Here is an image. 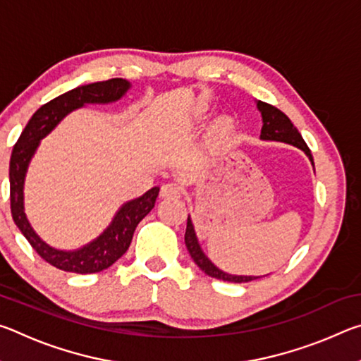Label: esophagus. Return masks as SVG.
Returning <instances> with one entry per match:
<instances>
[{
  "instance_id": "esophagus-1",
  "label": "esophagus",
  "mask_w": 361,
  "mask_h": 361,
  "mask_svg": "<svg viewBox=\"0 0 361 361\" xmlns=\"http://www.w3.org/2000/svg\"><path fill=\"white\" fill-rule=\"evenodd\" d=\"M161 197L162 199H178L180 197V188L175 183H166L161 188Z\"/></svg>"
}]
</instances>
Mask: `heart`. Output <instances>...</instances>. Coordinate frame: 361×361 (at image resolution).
I'll list each match as a JSON object with an SVG mask.
<instances>
[{"instance_id": "1", "label": "heart", "mask_w": 361, "mask_h": 361, "mask_svg": "<svg viewBox=\"0 0 361 361\" xmlns=\"http://www.w3.org/2000/svg\"><path fill=\"white\" fill-rule=\"evenodd\" d=\"M234 121L228 118V116H219L210 127V138L215 143H226L234 135Z\"/></svg>"}]
</instances>
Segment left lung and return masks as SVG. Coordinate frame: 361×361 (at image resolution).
I'll list each match as a JSON object with an SVG mask.
<instances>
[{
  "instance_id": "left-lung-1",
  "label": "left lung",
  "mask_w": 361,
  "mask_h": 361,
  "mask_svg": "<svg viewBox=\"0 0 361 361\" xmlns=\"http://www.w3.org/2000/svg\"><path fill=\"white\" fill-rule=\"evenodd\" d=\"M256 106H258L262 118V129H261L259 138L264 140V142H280V143L296 146V148L304 151V154L309 157L310 164L314 166V159H312V154H310V149L307 148V145H305V142L302 140L301 133L298 132L296 127L293 126V122L288 119V116L280 111L279 108L269 105V103H264L261 100H256ZM185 243L195 264L202 269L207 276L218 280H224V282H231V283H247V282H252V280L259 279L255 276H232V274L224 272L213 264L199 245L191 216H188Z\"/></svg>"
}]
</instances>
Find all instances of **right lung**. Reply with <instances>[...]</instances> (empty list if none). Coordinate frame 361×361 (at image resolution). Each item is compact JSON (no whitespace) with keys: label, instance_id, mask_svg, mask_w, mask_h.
<instances>
[{"label":"right lung","instance_id":"1","mask_svg":"<svg viewBox=\"0 0 361 361\" xmlns=\"http://www.w3.org/2000/svg\"><path fill=\"white\" fill-rule=\"evenodd\" d=\"M130 89V82L122 78L108 79V81L79 85L68 90L57 99L42 105L36 111L17 140L11 154L9 164V183H11V212L17 228L25 235L30 245L35 248L42 259L54 267L65 272L75 274H94L105 271L114 264L129 248L133 232L138 223L154 209L159 188L154 186L140 197L129 200L116 212L113 221L102 234L78 250H57L49 245L36 234L25 215L23 207V185L30 161L38 149L39 142L49 135L66 114L82 108L87 103H113L121 100Z\"/></svg>","mask_w":361,"mask_h":361}]
</instances>
